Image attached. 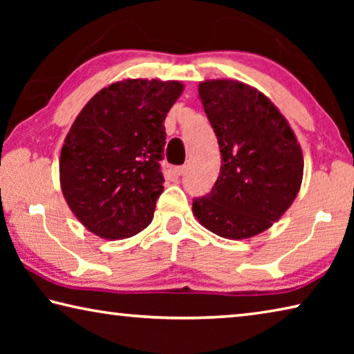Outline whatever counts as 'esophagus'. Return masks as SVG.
<instances>
[{"label":"esophagus","instance_id":"obj_1","mask_svg":"<svg viewBox=\"0 0 354 354\" xmlns=\"http://www.w3.org/2000/svg\"><path fill=\"white\" fill-rule=\"evenodd\" d=\"M184 173H185V167L184 165L175 167V169H173V175H175V176H181V175H184Z\"/></svg>","mask_w":354,"mask_h":354}]
</instances>
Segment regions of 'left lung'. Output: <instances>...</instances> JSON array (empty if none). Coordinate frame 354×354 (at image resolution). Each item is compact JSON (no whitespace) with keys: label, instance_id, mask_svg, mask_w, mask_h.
Returning <instances> with one entry per match:
<instances>
[{"label":"left lung","instance_id":"1","mask_svg":"<svg viewBox=\"0 0 354 354\" xmlns=\"http://www.w3.org/2000/svg\"><path fill=\"white\" fill-rule=\"evenodd\" d=\"M198 95L217 136L221 167L211 194L195 198L192 211L220 237L261 234L297 198L301 147L278 107L248 84L203 81Z\"/></svg>","mask_w":354,"mask_h":354}]
</instances>
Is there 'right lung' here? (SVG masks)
Masks as SVG:
<instances>
[{
	"label": "right lung",
	"mask_w": 354,
	"mask_h": 354,
	"mask_svg": "<svg viewBox=\"0 0 354 354\" xmlns=\"http://www.w3.org/2000/svg\"><path fill=\"white\" fill-rule=\"evenodd\" d=\"M183 91L178 81L112 82L71 124L59 160L61 189L93 234L127 239L151 223L164 190V122Z\"/></svg>",
	"instance_id": "right-lung-1"
}]
</instances>
